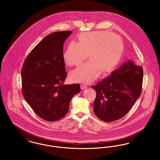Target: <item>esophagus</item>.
Segmentation results:
<instances>
[{"mask_svg":"<svg viewBox=\"0 0 160 160\" xmlns=\"http://www.w3.org/2000/svg\"><path fill=\"white\" fill-rule=\"evenodd\" d=\"M87 88H88V87H87L86 86H85L84 84H82V85H81V89H82V90L86 89Z\"/></svg>","mask_w":160,"mask_h":160,"instance_id":"34e87169","label":"esophagus"}]
</instances>
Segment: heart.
<instances>
[{"label":"heart","mask_w":160,"mask_h":160,"mask_svg":"<svg viewBox=\"0 0 160 160\" xmlns=\"http://www.w3.org/2000/svg\"><path fill=\"white\" fill-rule=\"evenodd\" d=\"M89 53L90 61L71 72L72 82L91 83L101 71L107 72L114 68L122 53L121 40L107 31L84 32L79 35V42L72 41L69 43L63 58L69 66L78 65Z\"/></svg>","instance_id":"b5f03b06"}]
</instances>
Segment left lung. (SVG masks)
<instances>
[{
    "instance_id": "8db88e82",
    "label": "left lung",
    "mask_w": 160,
    "mask_h": 160,
    "mask_svg": "<svg viewBox=\"0 0 160 160\" xmlns=\"http://www.w3.org/2000/svg\"><path fill=\"white\" fill-rule=\"evenodd\" d=\"M143 71L133 61L123 63L93 89L97 92L93 111L101 120L109 122L123 117L141 95Z\"/></svg>"
}]
</instances>
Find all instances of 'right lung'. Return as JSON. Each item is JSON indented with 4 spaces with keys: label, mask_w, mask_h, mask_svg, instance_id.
I'll list each match as a JSON object with an SVG mask.
<instances>
[{
    "label": "right lung",
    "mask_w": 160,
    "mask_h": 160,
    "mask_svg": "<svg viewBox=\"0 0 160 160\" xmlns=\"http://www.w3.org/2000/svg\"><path fill=\"white\" fill-rule=\"evenodd\" d=\"M72 31L56 32L41 41L28 54L22 69L23 95L41 118L54 122L68 112L78 84H64L67 77L63 56L65 41Z\"/></svg>",
    "instance_id": "right-lung-1"
}]
</instances>
